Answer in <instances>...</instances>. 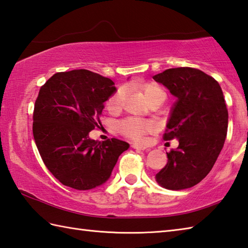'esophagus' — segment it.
Instances as JSON below:
<instances>
[{
  "label": "esophagus",
  "mask_w": 248,
  "mask_h": 248,
  "mask_svg": "<svg viewBox=\"0 0 248 248\" xmlns=\"http://www.w3.org/2000/svg\"><path fill=\"white\" fill-rule=\"evenodd\" d=\"M131 147H132V148H134V150H138V151H144V150H146V147H145V146L137 145V144H132Z\"/></svg>",
  "instance_id": "esophagus-1"
}]
</instances>
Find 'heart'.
<instances>
[{
    "label": "heart",
    "mask_w": 248,
    "mask_h": 248,
    "mask_svg": "<svg viewBox=\"0 0 248 248\" xmlns=\"http://www.w3.org/2000/svg\"><path fill=\"white\" fill-rule=\"evenodd\" d=\"M142 91L144 96L146 97L148 103L154 102L156 100H165L166 91L161 85L157 83H146L142 87ZM125 97V89L119 88L117 91L106 102V109L110 114L119 111L124 105V101ZM155 125L151 121L136 119V118H128L118 124V132L123 134L124 137L128 138L133 141L141 142L144 140L148 133L153 132Z\"/></svg>",
    "instance_id": "obj_1"
}]
</instances>
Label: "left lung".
Returning <instances> with one entry per match:
<instances>
[{"label": "left lung", "mask_w": 248, "mask_h": 248, "mask_svg": "<svg viewBox=\"0 0 248 248\" xmlns=\"http://www.w3.org/2000/svg\"><path fill=\"white\" fill-rule=\"evenodd\" d=\"M178 98L171 110L165 141L178 139L156 181L167 190L196 186L213 169L228 131V108L218 81L202 70L178 67L153 77Z\"/></svg>", "instance_id": "1"}]
</instances>
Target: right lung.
Instances as JSON below:
<instances>
[{"mask_svg": "<svg viewBox=\"0 0 248 248\" xmlns=\"http://www.w3.org/2000/svg\"><path fill=\"white\" fill-rule=\"evenodd\" d=\"M108 78L87 69L53 75L34 103L32 132L44 165L58 181L76 190L105 183L129 144L98 142L89 132L101 124L104 102L116 91Z\"/></svg>", "mask_w": 248, "mask_h": 248, "instance_id": "add662e5", "label": "right lung"}]
</instances>
